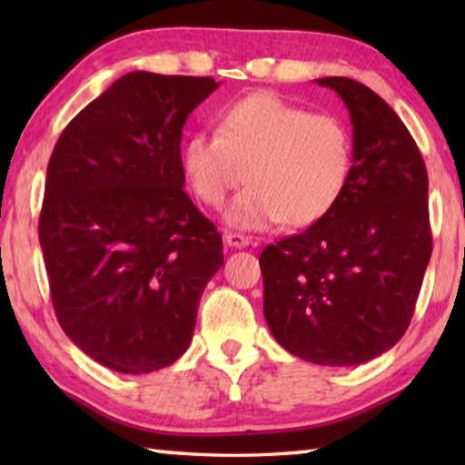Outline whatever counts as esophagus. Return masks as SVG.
Masks as SVG:
<instances>
[{
  "mask_svg": "<svg viewBox=\"0 0 465 465\" xmlns=\"http://www.w3.org/2000/svg\"><path fill=\"white\" fill-rule=\"evenodd\" d=\"M223 242H225V246H230V248H246V246H250V238H248V235H242V233H225Z\"/></svg>",
  "mask_w": 465,
  "mask_h": 465,
  "instance_id": "esophagus-1",
  "label": "esophagus"
}]
</instances>
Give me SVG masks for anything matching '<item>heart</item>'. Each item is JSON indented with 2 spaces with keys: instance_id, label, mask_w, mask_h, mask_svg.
Instances as JSON below:
<instances>
[{
  "instance_id": "obj_1",
  "label": "heart",
  "mask_w": 465,
  "mask_h": 465,
  "mask_svg": "<svg viewBox=\"0 0 465 465\" xmlns=\"http://www.w3.org/2000/svg\"><path fill=\"white\" fill-rule=\"evenodd\" d=\"M180 163L188 186L211 207H222L248 180L223 215L233 230L262 232L282 222L308 227L342 199L352 135L334 114H313L261 92L227 106L217 133L188 137Z\"/></svg>"
}]
</instances>
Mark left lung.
<instances>
[{
    "label": "left lung",
    "instance_id": "left-lung-1",
    "mask_svg": "<svg viewBox=\"0 0 465 465\" xmlns=\"http://www.w3.org/2000/svg\"><path fill=\"white\" fill-rule=\"evenodd\" d=\"M349 110L352 170L342 199L261 254L264 320L282 349L326 367L367 363L411 324L430 261L429 176L400 116L349 77H320Z\"/></svg>",
    "mask_w": 465,
    "mask_h": 465
}]
</instances>
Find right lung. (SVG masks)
<instances>
[{
  "label": "right lung",
  "instance_id": "1",
  "mask_svg": "<svg viewBox=\"0 0 465 465\" xmlns=\"http://www.w3.org/2000/svg\"><path fill=\"white\" fill-rule=\"evenodd\" d=\"M213 77L131 72L54 145L38 222L53 308L77 349L113 371L168 367L193 341L223 266L215 225L183 188L188 114Z\"/></svg>",
  "mask_w": 465,
  "mask_h": 465
}]
</instances>
